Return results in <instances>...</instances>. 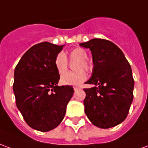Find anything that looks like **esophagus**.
Wrapping results in <instances>:
<instances>
[{"label": "esophagus", "mask_w": 148, "mask_h": 148, "mask_svg": "<svg viewBox=\"0 0 148 148\" xmlns=\"http://www.w3.org/2000/svg\"><path fill=\"white\" fill-rule=\"evenodd\" d=\"M79 89V87H77V86H74V90H77Z\"/></svg>", "instance_id": "esophagus-1"}]
</instances>
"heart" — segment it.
I'll return each mask as SVG.
<instances>
[{
	"label": "heart",
	"instance_id": "b5f03b06",
	"mask_svg": "<svg viewBox=\"0 0 148 148\" xmlns=\"http://www.w3.org/2000/svg\"><path fill=\"white\" fill-rule=\"evenodd\" d=\"M69 57L71 60L77 61L76 65V71H79L75 73L66 72L64 73L67 69L68 61L66 56L64 53L60 52L56 55L55 59V66L58 74H62L60 77V82L62 85H68V86H77L86 79V74L84 71H89L90 69V64L86 59L88 58L87 52L82 48H75L72 50L69 53Z\"/></svg>",
	"mask_w": 148,
	"mask_h": 148
}]
</instances>
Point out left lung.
Here are the masks:
<instances>
[{
	"label": "left lung",
	"mask_w": 148,
	"mask_h": 148,
	"mask_svg": "<svg viewBox=\"0 0 148 148\" xmlns=\"http://www.w3.org/2000/svg\"><path fill=\"white\" fill-rule=\"evenodd\" d=\"M79 45L92 53L93 69L84 89L85 112L91 123L101 128L116 126L126 119L133 100L134 79L124 53L111 41L93 39Z\"/></svg>",
	"instance_id": "1"
}]
</instances>
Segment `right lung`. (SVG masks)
<instances>
[{
  "label": "right lung",
  "instance_id": "1",
  "mask_svg": "<svg viewBox=\"0 0 148 148\" xmlns=\"http://www.w3.org/2000/svg\"><path fill=\"white\" fill-rule=\"evenodd\" d=\"M63 45L42 42L32 46L15 68L13 92L16 104L31 127L48 132L60 124L74 93L70 86H58L55 66Z\"/></svg>",
  "mask_w": 148,
  "mask_h": 148
}]
</instances>
